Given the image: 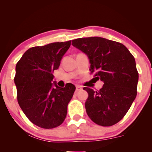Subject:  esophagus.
Instances as JSON below:
<instances>
[{"label":"esophagus","instance_id":"34e87169","mask_svg":"<svg viewBox=\"0 0 152 152\" xmlns=\"http://www.w3.org/2000/svg\"><path fill=\"white\" fill-rule=\"evenodd\" d=\"M76 91H82V87H81L80 86L76 85Z\"/></svg>","mask_w":152,"mask_h":152}]
</instances>
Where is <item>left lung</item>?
I'll use <instances>...</instances> for the list:
<instances>
[{
	"label": "left lung",
	"instance_id": "8db88e82",
	"mask_svg": "<svg viewBox=\"0 0 152 152\" xmlns=\"http://www.w3.org/2000/svg\"><path fill=\"white\" fill-rule=\"evenodd\" d=\"M72 45L87 54L91 73L104 82L97 91L84 87L88 94L87 115L99 125L116 124L137 96L139 74L134 57L122 43L102 37L79 38L72 40Z\"/></svg>",
	"mask_w": 152,
	"mask_h": 152
}]
</instances>
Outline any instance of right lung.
I'll return each mask as SVG.
<instances>
[{
	"label": "right lung",
	"mask_w": 152,
	"mask_h": 152,
	"mask_svg": "<svg viewBox=\"0 0 152 152\" xmlns=\"http://www.w3.org/2000/svg\"><path fill=\"white\" fill-rule=\"evenodd\" d=\"M70 45L68 41L31 48L16 65L14 80L18 103L30 121L39 127H57L66 119L76 87L71 83L64 88L54 83V87L51 82Z\"/></svg>",
	"instance_id": "add662e5"
}]
</instances>
